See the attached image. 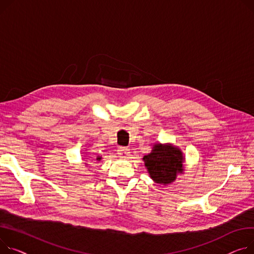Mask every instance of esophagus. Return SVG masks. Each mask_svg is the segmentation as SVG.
<instances>
[{
    "instance_id": "1",
    "label": "esophagus",
    "mask_w": 254,
    "mask_h": 254,
    "mask_svg": "<svg viewBox=\"0 0 254 254\" xmlns=\"http://www.w3.org/2000/svg\"><path fill=\"white\" fill-rule=\"evenodd\" d=\"M128 153H129V150L127 148H126V147H118L117 154H118V156H120V157L127 158Z\"/></svg>"
}]
</instances>
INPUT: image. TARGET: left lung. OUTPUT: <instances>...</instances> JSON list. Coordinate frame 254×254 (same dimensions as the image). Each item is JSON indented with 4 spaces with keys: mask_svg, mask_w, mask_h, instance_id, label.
Returning a JSON list of instances; mask_svg holds the SVG:
<instances>
[{
    "mask_svg": "<svg viewBox=\"0 0 254 254\" xmlns=\"http://www.w3.org/2000/svg\"><path fill=\"white\" fill-rule=\"evenodd\" d=\"M143 159L150 177L158 184H170L176 180L178 173L183 172L182 152L174 147L156 144Z\"/></svg>",
    "mask_w": 254,
    "mask_h": 254,
    "instance_id": "left-lung-1",
    "label": "left lung"
}]
</instances>
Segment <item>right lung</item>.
Returning <instances> with one entry per match:
<instances>
[{"label": "right lung", "mask_w": 254, "mask_h": 254, "mask_svg": "<svg viewBox=\"0 0 254 254\" xmlns=\"http://www.w3.org/2000/svg\"><path fill=\"white\" fill-rule=\"evenodd\" d=\"M98 159H100V158H98Z\"/></svg>", "instance_id": "1"}]
</instances>
